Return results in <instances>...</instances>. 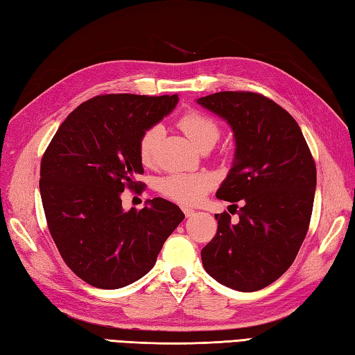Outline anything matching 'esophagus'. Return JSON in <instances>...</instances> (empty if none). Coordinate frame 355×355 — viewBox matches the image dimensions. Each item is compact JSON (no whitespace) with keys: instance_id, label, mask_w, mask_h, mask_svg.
I'll return each instance as SVG.
<instances>
[{"instance_id":"obj_1","label":"esophagus","mask_w":355,"mask_h":355,"mask_svg":"<svg viewBox=\"0 0 355 355\" xmlns=\"http://www.w3.org/2000/svg\"><path fill=\"white\" fill-rule=\"evenodd\" d=\"M183 212H184V215L189 218V216H192L193 214H195V210H192V209H187V207H183Z\"/></svg>"}]
</instances>
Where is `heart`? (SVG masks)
<instances>
[{
    "mask_svg": "<svg viewBox=\"0 0 355 355\" xmlns=\"http://www.w3.org/2000/svg\"><path fill=\"white\" fill-rule=\"evenodd\" d=\"M177 125L200 149L212 148L221 135V128L210 116L198 110L186 111ZM163 137V128L153 125L141 134L139 140V158L141 164L154 166L157 150ZM214 187V178L209 173H171L158 180L157 189L163 197L182 206H195Z\"/></svg>",
    "mask_w": 355,
    "mask_h": 355,
    "instance_id": "b5f03b06",
    "label": "heart"
}]
</instances>
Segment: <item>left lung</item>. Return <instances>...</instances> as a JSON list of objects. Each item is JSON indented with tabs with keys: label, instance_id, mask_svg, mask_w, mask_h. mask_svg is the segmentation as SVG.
I'll list each match as a JSON object with an SVG mask.
<instances>
[{
	"label": "left lung",
	"instance_id": "left-lung-1",
	"mask_svg": "<svg viewBox=\"0 0 355 355\" xmlns=\"http://www.w3.org/2000/svg\"><path fill=\"white\" fill-rule=\"evenodd\" d=\"M197 102L235 132V162L216 197L243 205L236 224L233 212L215 215L216 235L201 250L202 266L229 288L258 291L290 268L306 236L314 158L296 120L266 96L221 92Z\"/></svg>",
	"mask_w": 355,
	"mask_h": 355
}]
</instances>
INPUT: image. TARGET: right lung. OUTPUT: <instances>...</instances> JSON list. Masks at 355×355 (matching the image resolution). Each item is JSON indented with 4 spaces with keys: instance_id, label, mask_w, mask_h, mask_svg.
I'll return each instance as SVG.
<instances>
[{
    "instance_id": "1",
    "label": "right lung",
    "mask_w": 355,
    "mask_h": 355,
    "mask_svg": "<svg viewBox=\"0 0 355 355\" xmlns=\"http://www.w3.org/2000/svg\"><path fill=\"white\" fill-rule=\"evenodd\" d=\"M178 94H101L71 111L41 160L45 220L64 262L87 284L116 290L154 267L183 221L173 202L154 198L123 210L125 189L141 193L139 140L171 112Z\"/></svg>"
}]
</instances>
